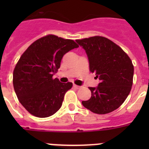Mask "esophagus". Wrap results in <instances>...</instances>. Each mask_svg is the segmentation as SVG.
I'll use <instances>...</instances> for the list:
<instances>
[{"mask_svg": "<svg viewBox=\"0 0 149 149\" xmlns=\"http://www.w3.org/2000/svg\"><path fill=\"white\" fill-rule=\"evenodd\" d=\"M73 87H74V88H75V89H81V86H77V85H75V84H74V85H73Z\"/></svg>", "mask_w": 149, "mask_h": 149, "instance_id": "esophagus-1", "label": "esophagus"}]
</instances>
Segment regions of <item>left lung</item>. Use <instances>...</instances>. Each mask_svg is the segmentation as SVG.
I'll return each instance as SVG.
<instances>
[{"mask_svg": "<svg viewBox=\"0 0 149 149\" xmlns=\"http://www.w3.org/2000/svg\"><path fill=\"white\" fill-rule=\"evenodd\" d=\"M76 42L87 55L89 70L100 83L89 87L90 99L83 101L84 107L97 114H106L119 108L131 92L134 65L127 54L116 44L103 36H93Z\"/></svg>", "mask_w": 149, "mask_h": 149, "instance_id": "obj_1", "label": "left lung"}]
</instances>
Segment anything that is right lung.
Here are the masks:
<instances>
[{
	"label": "right lung",
	"mask_w": 149,
	"mask_h": 149,
	"mask_svg": "<svg viewBox=\"0 0 149 149\" xmlns=\"http://www.w3.org/2000/svg\"><path fill=\"white\" fill-rule=\"evenodd\" d=\"M79 46L72 39L48 35L35 41L24 52L13 72V86L22 106L30 114L45 118L61 107L72 83L60 82L53 75L63 55Z\"/></svg>",
	"instance_id": "add662e5"
}]
</instances>
